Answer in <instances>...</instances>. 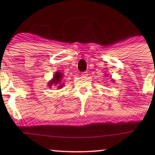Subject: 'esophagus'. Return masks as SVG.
<instances>
[{
	"label": "esophagus",
	"mask_w": 155,
	"mask_h": 155,
	"mask_svg": "<svg viewBox=\"0 0 155 155\" xmlns=\"http://www.w3.org/2000/svg\"><path fill=\"white\" fill-rule=\"evenodd\" d=\"M87 72H83V73H82V76H87Z\"/></svg>",
	"instance_id": "obj_1"
}]
</instances>
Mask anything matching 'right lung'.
I'll return each mask as SVG.
<instances>
[{
  "mask_svg": "<svg viewBox=\"0 0 155 155\" xmlns=\"http://www.w3.org/2000/svg\"><path fill=\"white\" fill-rule=\"evenodd\" d=\"M62 79V74L59 72H56V73L54 74V77H53L52 80L50 81V82L48 83V86H51V85H57L59 82H61ZM61 87V86H59Z\"/></svg>",
  "mask_w": 155,
  "mask_h": 155,
  "instance_id": "1",
  "label": "right lung"
}]
</instances>
